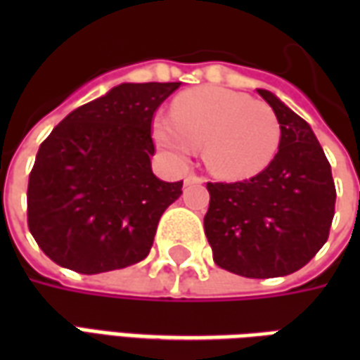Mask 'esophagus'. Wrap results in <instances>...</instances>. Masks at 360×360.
Returning <instances> with one entry per match:
<instances>
[{
  "label": "esophagus",
  "instance_id": "esophagus-1",
  "mask_svg": "<svg viewBox=\"0 0 360 360\" xmlns=\"http://www.w3.org/2000/svg\"><path fill=\"white\" fill-rule=\"evenodd\" d=\"M202 177H198L196 173H188L187 177H185V187H191V185H198V183H202Z\"/></svg>",
  "mask_w": 360,
  "mask_h": 360
}]
</instances>
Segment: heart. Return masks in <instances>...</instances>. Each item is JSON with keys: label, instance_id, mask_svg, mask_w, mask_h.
<instances>
[{"label": "heart", "instance_id": "heart-1", "mask_svg": "<svg viewBox=\"0 0 360 360\" xmlns=\"http://www.w3.org/2000/svg\"><path fill=\"white\" fill-rule=\"evenodd\" d=\"M152 131L158 146L177 162L202 146L206 167L229 181L262 172L281 141V127L268 103L214 86L181 94L172 119L158 117Z\"/></svg>", "mask_w": 360, "mask_h": 360}]
</instances>
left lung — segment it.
Listing matches in <instances>:
<instances>
[{
  "instance_id": "obj_1",
  "label": "left lung",
  "mask_w": 360,
  "mask_h": 360,
  "mask_svg": "<svg viewBox=\"0 0 360 360\" xmlns=\"http://www.w3.org/2000/svg\"><path fill=\"white\" fill-rule=\"evenodd\" d=\"M281 127L278 154L245 181L208 183L204 233L214 262L243 278H279L324 247L335 210L332 167L310 125L268 90Z\"/></svg>"
}]
</instances>
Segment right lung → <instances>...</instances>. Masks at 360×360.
Listing matches in <instances>:
<instances>
[{"label":"right lung","mask_w":360,"mask_h":360,"mask_svg":"<svg viewBox=\"0 0 360 360\" xmlns=\"http://www.w3.org/2000/svg\"><path fill=\"white\" fill-rule=\"evenodd\" d=\"M181 82H123L71 111L40 144L27 191L28 229L56 264L102 274L148 257L183 181L152 173V117Z\"/></svg>","instance_id":"1"}]
</instances>
